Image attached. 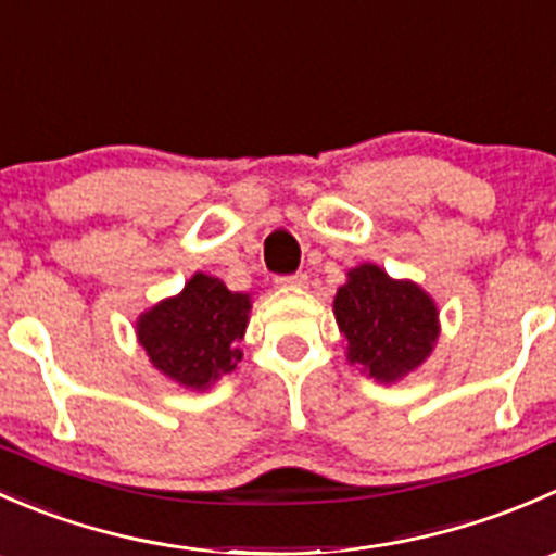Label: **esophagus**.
I'll return each mask as SVG.
<instances>
[{
    "instance_id": "esophagus-1",
    "label": "esophagus",
    "mask_w": 556,
    "mask_h": 556,
    "mask_svg": "<svg viewBox=\"0 0 556 556\" xmlns=\"http://www.w3.org/2000/svg\"><path fill=\"white\" fill-rule=\"evenodd\" d=\"M276 283L283 286V289H300V286H307V276L305 273H294V276H278Z\"/></svg>"
}]
</instances>
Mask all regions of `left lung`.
I'll return each instance as SVG.
<instances>
[{
  "instance_id": "left-lung-1",
  "label": "left lung",
  "mask_w": 556,
  "mask_h": 556,
  "mask_svg": "<svg viewBox=\"0 0 556 556\" xmlns=\"http://www.w3.org/2000/svg\"><path fill=\"white\" fill-rule=\"evenodd\" d=\"M334 318L349 340V359L383 383L416 370L438 338L435 302L376 265L349 273V283L334 294Z\"/></svg>"
}]
</instances>
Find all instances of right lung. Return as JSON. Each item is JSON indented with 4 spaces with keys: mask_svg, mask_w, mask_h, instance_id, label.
Returning a JSON list of instances; mask_svg holds the SVG:
<instances>
[{
    "mask_svg": "<svg viewBox=\"0 0 556 556\" xmlns=\"http://www.w3.org/2000/svg\"><path fill=\"white\" fill-rule=\"evenodd\" d=\"M249 311V294L197 273L178 296L159 302L137 321V338L164 376L205 389L238 367Z\"/></svg>",
    "mask_w": 556,
    "mask_h": 556,
    "instance_id": "add662e5",
    "label": "right lung"
}]
</instances>
